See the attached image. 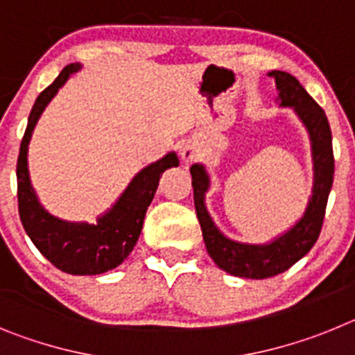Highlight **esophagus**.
Returning <instances> with one entry per match:
<instances>
[{
  "label": "esophagus",
  "instance_id": "obj_1",
  "mask_svg": "<svg viewBox=\"0 0 355 355\" xmlns=\"http://www.w3.org/2000/svg\"><path fill=\"white\" fill-rule=\"evenodd\" d=\"M181 162L184 163V165H190V163L197 162V159L200 158V150L199 147H197V144L193 142H187L183 147H181Z\"/></svg>",
  "mask_w": 355,
  "mask_h": 355
}]
</instances>
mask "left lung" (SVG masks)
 Listing matches in <instances>:
<instances>
[{"instance_id":"left-lung-1","label":"left lung","mask_w":355,"mask_h":355,"mask_svg":"<svg viewBox=\"0 0 355 355\" xmlns=\"http://www.w3.org/2000/svg\"><path fill=\"white\" fill-rule=\"evenodd\" d=\"M268 76L275 80L281 106H290L299 115L311 140L313 153V190L302 218L286 233L263 245L240 243L225 238L213 224L205 205V196L209 188V178L205 165H192L193 202L199 218L202 238L209 258L218 268L227 274L245 279H266L283 274L290 266L304 258L322 231L327 206L329 192L334 178V155H332V135L325 112L318 103L306 92L299 80L284 71H272Z\"/></svg>"}]
</instances>
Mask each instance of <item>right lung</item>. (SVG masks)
<instances>
[{"mask_svg":"<svg viewBox=\"0 0 355 355\" xmlns=\"http://www.w3.org/2000/svg\"><path fill=\"white\" fill-rule=\"evenodd\" d=\"M80 69V64L64 67L48 89L39 94L31 108L17 158V202L24 231L44 258L65 274L97 275L112 270L130 256L140 236L146 211L155 197L159 178L167 168L178 167L180 159L175 153H168L162 159L142 168L131 180L117 202L97 218V224L65 222L49 215L39 202L30 183L28 144L44 108L71 74Z\"/></svg>","mask_w":355,"mask_h":355,"instance_id":"add662e5","label":"right lung"}]
</instances>
